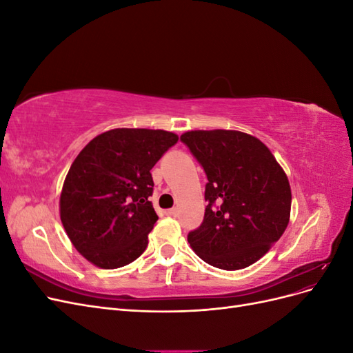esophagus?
Segmentation results:
<instances>
[{
  "label": "esophagus",
  "mask_w": 353,
  "mask_h": 353,
  "mask_svg": "<svg viewBox=\"0 0 353 353\" xmlns=\"http://www.w3.org/2000/svg\"><path fill=\"white\" fill-rule=\"evenodd\" d=\"M176 212H178V210H176L175 208L168 209V210H166V215H168V216H176Z\"/></svg>",
  "instance_id": "1"
}]
</instances>
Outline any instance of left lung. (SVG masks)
I'll use <instances>...</instances> for the list:
<instances>
[{"label": "left lung", "instance_id": "left-lung-1", "mask_svg": "<svg viewBox=\"0 0 353 353\" xmlns=\"http://www.w3.org/2000/svg\"><path fill=\"white\" fill-rule=\"evenodd\" d=\"M183 141L208 176L201 225L188 232L200 259L219 270L248 268L288 225L292 190L283 168L258 138L240 131H188Z\"/></svg>", "mask_w": 353, "mask_h": 353}]
</instances>
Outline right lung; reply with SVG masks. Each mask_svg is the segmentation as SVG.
<instances>
[{
	"instance_id": "right-lung-1",
	"label": "right lung",
	"mask_w": 353,
	"mask_h": 353,
	"mask_svg": "<svg viewBox=\"0 0 353 353\" xmlns=\"http://www.w3.org/2000/svg\"><path fill=\"white\" fill-rule=\"evenodd\" d=\"M176 141L163 130L117 128L82 148L63 184L60 219L85 259L114 270L140 258L159 219L150 170Z\"/></svg>"
}]
</instances>
